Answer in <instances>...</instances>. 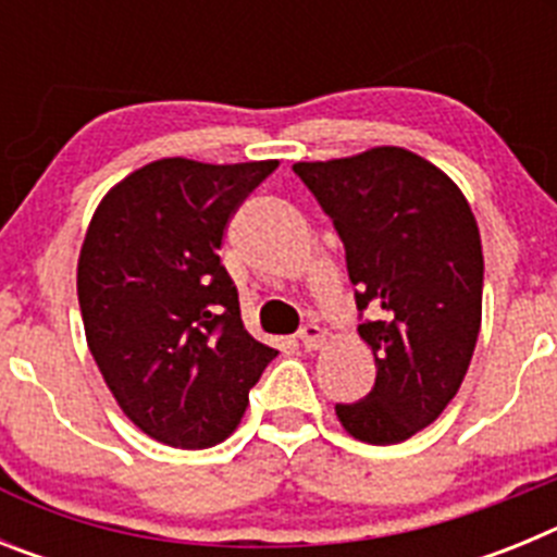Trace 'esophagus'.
<instances>
[{
  "instance_id": "34e87169",
  "label": "esophagus",
  "mask_w": 557,
  "mask_h": 557,
  "mask_svg": "<svg viewBox=\"0 0 557 557\" xmlns=\"http://www.w3.org/2000/svg\"><path fill=\"white\" fill-rule=\"evenodd\" d=\"M298 337H301V346L307 348V351H318V348H323V343H326V332H323L321 326H304Z\"/></svg>"
}]
</instances>
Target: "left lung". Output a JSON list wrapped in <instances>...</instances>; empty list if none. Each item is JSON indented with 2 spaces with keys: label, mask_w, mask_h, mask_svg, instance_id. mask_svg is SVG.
<instances>
[{
  "label": "left lung",
  "mask_w": 557,
  "mask_h": 557,
  "mask_svg": "<svg viewBox=\"0 0 557 557\" xmlns=\"http://www.w3.org/2000/svg\"><path fill=\"white\" fill-rule=\"evenodd\" d=\"M346 245L359 323L376 382L337 405V421L362 444H401L460 391L482 323V243L474 211L441 166L405 147H371L332 161H298Z\"/></svg>",
  "instance_id": "left-lung-1"
}]
</instances>
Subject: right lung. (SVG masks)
I'll use <instances>...</instances> for the list:
<instances>
[{"label":"right lung","mask_w":557,"mask_h":557,"mask_svg":"<svg viewBox=\"0 0 557 557\" xmlns=\"http://www.w3.org/2000/svg\"><path fill=\"white\" fill-rule=\"evenodd\" d=\"M275 166L150 161L91 214L77 259L88 351L120 410L159 444L225 441L278 354L245 332L218 256L234 211Z\"/></svg>","instance_id":"obj_1"}]
</instances>
